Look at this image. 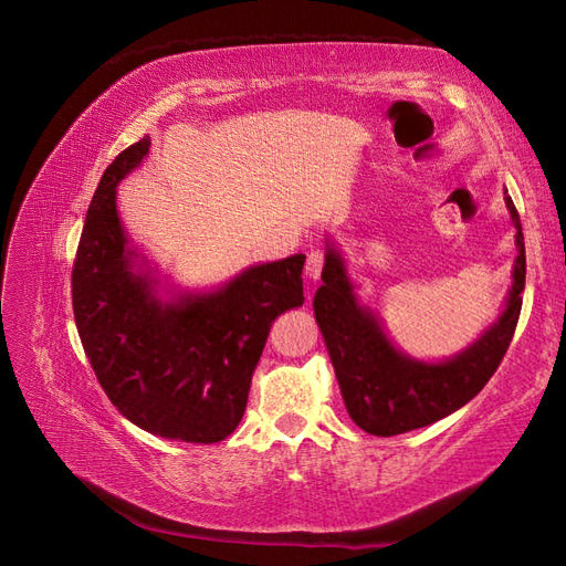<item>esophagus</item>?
<instances>
[{
	"mask_svg": "<svg viewBox=\"0 0 566 566\" xmlns=\"http://www.w3.org/2000/svg\"><path fill=\"white\" fill-rule=\"evenodd\" d=\"M323 268H325V253L323 251H311L308 258H306V277L318 280Z\"/></svg>",
	"mask_w": 566,
	"mask_h": 566,
	"instance_id": "esophagus-1",
	"label": "esophagus"
}]
</instances>
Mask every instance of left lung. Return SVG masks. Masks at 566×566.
Instances as JSON below:
<instances>
[{
    "instance_id": "8db88e82",
    "label": "left lung",
    "mask_w": 566,
    "mask_h": 566,
    "mask_svg": "<svg viewBox=\"0 0 566 566\" xmlns=\"http://www.w3.org/2000/svg\"><path fill=\"white\" fill-rule=\"evenodd\" d=\"M504 200L516 227L518 251L504 311L475 343L441 361L412 359L392 345L378 315L359 304L357 284L349 280L343 253L327 241L323 286L313 296V313L347 412L364 431L396 437L439 422L475 398L502 364L516 331L525 286L521 219L511 197Z\"/></svg>"
}]
</instances>
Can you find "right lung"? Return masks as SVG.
<instances>
[{"label":"right lung","instance_id":"right-lung-1","mask_svg":"<svg viewBox=\"0 0 566 566\" xmlns=\"http://www.w3.org/2000/svg\"><path fill=\"white\" fill-rule=\"evenodd\" d=\"M149 147L144 137L115 156L88 205L72 270L76 331L129 422L154 437L217 443L241 422L270 325L304 304L306 255L262 262L217 289L170 286L159 296V270L129 245L117 214V186Z\"/></svg>","mask_w":566,"mask_h":566}]
</instances>
